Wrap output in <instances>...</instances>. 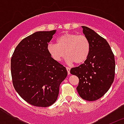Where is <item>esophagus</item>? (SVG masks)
Returning <instances> with one entry per match:
<instances>
[{"instance_id": "obj_1", "label": "esophagus", "mask_w": 124, "mask_h": 124, "mask_svg": "<svg viewBox=\"0 0 124 124\" xmlns=\"http://www.w3.org/2000/svg\"><path fill=\"white\" fill-rule=\"evenodd\" d=\"M66 70H67V71H68V74H70V68L66 67Z\"/></svg>"}]
</instances>
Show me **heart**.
Here are the masks:
<instances>
[{"label":"heart","mask_w":124,"mask_h":124,"mask_svg":"<svg viewBox=\"0 0 124 124\" xmlns=\"http://www.w3.org/2000/svg\"><path fill=\"white\" fill-rule=\"evenodd\" d=\"M47 50L56 61H61L66 55L69 63H84L91 51L90 41L84 35L65 33L56 39V43H49Z\"/></svg>","instance_id":"b5f03b06"}]
</instances>
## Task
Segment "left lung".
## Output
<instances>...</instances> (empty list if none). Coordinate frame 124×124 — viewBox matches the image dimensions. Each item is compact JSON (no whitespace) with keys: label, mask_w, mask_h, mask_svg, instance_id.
<instances>
[{"label":"left lung","mask_w":124,"mask_h":124,"mask_svg":"<svg viewBox=\"0 0 124 124\" xmlns=\"http://www.w3.org/2000/svg\"><path fill=\"white\" fill-rule=\"evenodd\" d=\"M83 33L91 44L88 58L70 70L79 79L77 91L82 99L89 101L99 99L109 90L115 76L114 55L107 41L93 30L82 26Z\"/></svg>","instance_id":"1"}]
</instances>
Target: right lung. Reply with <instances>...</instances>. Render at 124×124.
Segmentation results:
<instances>
[{
	"mask_svg": "<svg viewBox=\"0 0 124 124\" xmlns=\"http://www.w3.org/2000/svg\"><path fill=\"white\" fill-rule=\"evenodd\" d=\"M56 30L37 31L23 39L11 59L14 88L30 104L46 107L57 100L60 84L68 75L64 66L47 50Z\"/></svg>",
	"mask_w": 124,
	"mask_h": 124,
	"instance_id": "obj_1",
	"label": "right lung"
}]
</instances>
